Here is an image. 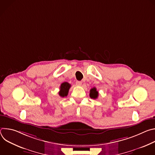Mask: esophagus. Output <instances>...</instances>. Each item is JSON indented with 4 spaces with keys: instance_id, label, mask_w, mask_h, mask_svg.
Instances as JSON below:
<instances>
[{
    "instance_id": "esophagus-1",
    "label": "esophagus",
    "mask_w": 155,
    "mask_h": 155,
    "mask_svg": "<svg viewBox=\"0 0 155 155\" xmlns=\"http://www.w3.org/2000/svg\"><path fill=\"white\" fill-rule=\"evenodd\" d=\"M81 84H82V82L81 81H76V85L77 86H81Z\"/></svg>"
}]
</instances>
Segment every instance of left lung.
Here are the masks:
<instances>
[{"label": "left lung", "instance_id": "obj_1", "mask_svg": "<svg viewBox=\"0 0 155 155\" xmlns=\"http://www.w3.org/2000/svg\"><path fill=\"white\" fill-rule=\"evenodd\" d=\"M98 95H99V93L96 90V87H93L92 89H91L90 93V96L91 99H97L98 97Z\"/></svg>", "mask_w": 155, "mask_h": 155}]
</instances>
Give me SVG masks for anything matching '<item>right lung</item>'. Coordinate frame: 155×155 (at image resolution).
<instances>
[{
	"label": "right lung",
	"instance_id": "add662e5",
	"mask_svg": "<svg viewBox=\"0 0 155 155\" xmlns=\"http://www.w3.org/2000/svg\"><path fill=\"white\" fill-rule=\"evenodd\" d=\"M71 85L68 83V82H64L61 84L60 86V90L59 91V95L62 97H66L68 95L69 93V90L70 89Z\"/></svg>",
	"mask_w": 155,
	"mask_h": 155
}]
</instances>
